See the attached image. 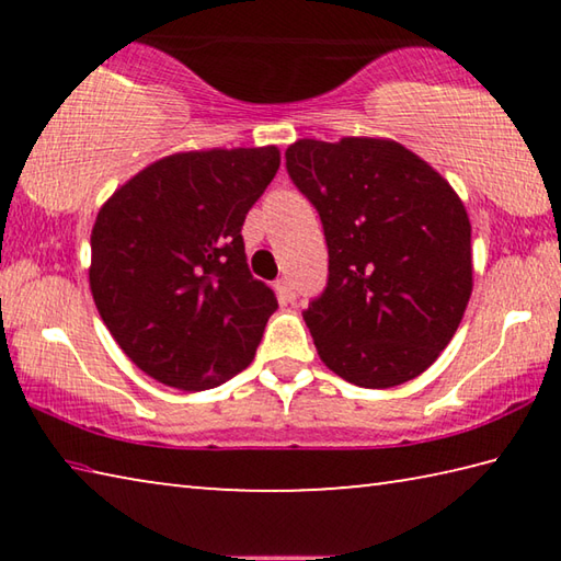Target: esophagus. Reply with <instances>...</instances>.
I'll return each mask as SVG.
<instances>
[{"label":"esophagus","instance_id":"1","mask_svg":"<svg viewBox=\"0 0 561 561\" xmlns=\"http://www.w3.org/2000/svg\"><path fill=\"white\" fill-rule=\"evenodd\" d=\"M277 294H279L282 301H294V299H297V291H294V284H291V279H287V277L277 279Z\"/></svg>","mask_w":561,"mask_h":561}]
</instances>
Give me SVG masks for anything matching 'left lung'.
Listing matches in <instances>:
<instances>
[{
	"mask_svg": "<svg viewBox=\"0 0 561 561\" xmlns=\"http://www.w3.org/2000/svg\"><path fill=\"white\" fill-rule=\"evenodd\" d=\"M284 158L329 247L327 287L304 311L321 360L360 388L421 376L450 344L472 291L460 197L396 140L304 138Z\"/></svg>",
	"mask_w": 561,
	"mask_h": 561,
	"instance_id": "left-lung-1",
	"label": "left lung"
}]
</instances>
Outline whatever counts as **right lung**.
Here are the masks:
<instances>
[{"instance_id": "add662e5", "label": "right lung", "mask_w": 561, "mask_h": 561, "mask_svg": "<svg viewBox=\"0 0 561 561\" xmlns=\"http://www.w3.org/2000/svg\"><path fill=\"white\" fill-rule=\"evenodd\" d=\"M279 150L175 153L133 175L91 232V294L140 371L205 391L252 364L277 297L250 274L242 225Z\"/></svg>"}]
</instances>
